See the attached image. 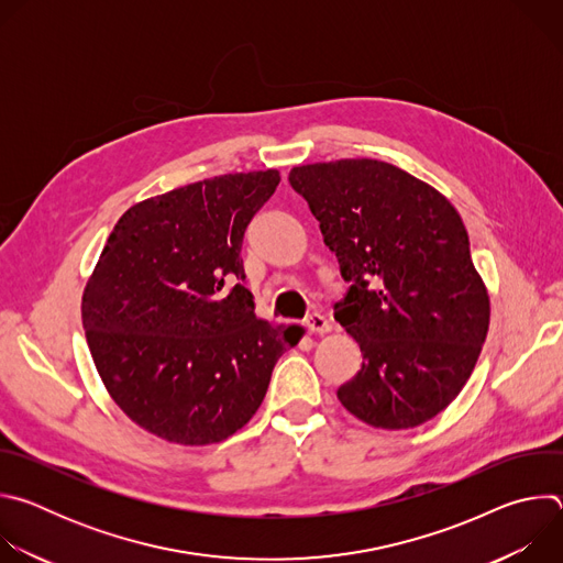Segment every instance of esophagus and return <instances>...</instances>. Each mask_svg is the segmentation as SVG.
Returning <instances> with one entry per match:
<instances>
[{
    "label": "esophagus",
    "instance_id": "1",
    "mask_svg": "<svg viewBox=\"0 0 563 563\" xmlns=\"http://www.w3.org/2000/svg\"><path fill=\"white\" fill-rule=\"evenodd\" d=\"M305 328H307L311 334H328V332L332 330L330 320H328L323 313H318V311H313V313H309V316L305 318Z\"/></svg>",
    "mask_w": 563,
    "mask_h": 563
}]
</instances>
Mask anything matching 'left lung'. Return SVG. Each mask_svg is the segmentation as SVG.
<instances>
[{
    "label": "left lung",
    "instance_id": "1",
    "mask_svg": "<svg viewBox=\"0 0 563 563\" xmlns=\"http://www.w3.org/2000/svg\"><path fill=\"white\" fill-rule=\"evenodd\" d=\"M289 185L336 254L347 296L334 318L363 365L336 391L372 428L408 430L463 389L490 325V296L450 200L380 159L294 167Z\"/></svg>",
    "mask_w": 563,
    "mask_h": 563
}]
</instances>
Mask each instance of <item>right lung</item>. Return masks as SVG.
Wrapping results in <instances>:
<instances>
[{
    "instance_id": "obj_1",
    "label": "right lung",
    "mask_w": 563,
    "mask_h": 563,
    "mask_svg": "<svg viewBox=\"0 0 563 563\" xmlns=\"http://www.w3.org/2000/svg\"><path fill=\"white\" fill-rule=\"evenodd\" d=\"M278 183L276 169L216 176L142 200L113 227L82 325L107 391L142 430L180 445L224 441L250 423L276 361L300 341L302 328L254 313L240 258Z\"/></svg>"
}]
</instances>
